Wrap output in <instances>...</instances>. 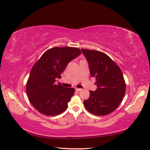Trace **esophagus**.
<instances>
[{
    "instance_id": "34e87169",
    "label": "esophagus",
    "mask_w": 150,
    "mask_h": 150,
    "mask_svg": "<svg viewBox=\"0 0 150 150\" xmlns=\"http://www.w3.org/2000/svg\"><path fill=\"white\" fill-rule=\"evenodd\" d=\"M75 90L76 91H80L81 90V89H80V88H75Z\"/></svg>"
}]
</instances>
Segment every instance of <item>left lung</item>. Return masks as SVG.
<instances>
[{"label": "left lung", "mask_w": 150, "mask_h": 150, "mask_svg": "<svg viewBox=\"0 0 150 150\" xmlns=\"http://www.w3.org/2000/svg\"><path fill=\"white\" fill-rule=\"evenodd\" d=\"M87 59L91 76L96 78L97 89L90 91L83 101L86 109L96 115H106L117 108L124 96L126 85L119 67L108 55L96 50L81 49Z\"/></svg>", "instance_id": "1"}]
</instances>
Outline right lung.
Wrapping results in <instances>:
<instances>
[{
	"mask_svg": "<svg viewBox=\"0 0 150 150\" xmlns=\"http://www.w3.org/2000/svg\"><path fill=\"white\" fill-rule=\"evenodd\" d=\"M81 52L77 47H54L44 52L33 66L26 90L33 106L41 114L54 116L67 108L75 89L55 81L61 78L69 62Z\"/></svg>",
	"mask_w": 150,
	"mask_h": 150,
	"instance_id": "add662e5",
	"label": "right lung"
}]
</instances>
